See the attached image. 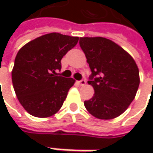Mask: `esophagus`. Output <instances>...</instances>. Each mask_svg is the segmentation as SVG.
Here are the masks:
<instances>
[{"instance_id": "esophagus-1", "label": "esophagus", "mask_w": 153, "mask_h": 153, "mask_svg": "<svg viewBox=\"0 0 153 153\" xmlns=\"http://www.w3.org/2000/svg\"><path fill=\"white\" fill-rule=\"evenodd\" d=\"M78 82H79V85H81V86H84V85H86V83H87L86 79H81V80H79Z\"/></svg>"}]
</instances>
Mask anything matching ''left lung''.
<instances>
[{"label": "left lung", "mask_w": 153, "mask_h": 153, "mask_svg": "<svg viewBox=\"0 0 153 153\" xmlns=\"http://www.w3.org/2000/svg\"><path fill=\"white\" fill-rule=\"evenodd\" d=\"M79 46L92 73L88 83L95 90L93 97L84 102L86 109L100 120L120 116L134 100L140 83L134 58L103 37L79 38Z\"/></svg>", "instance_id": "8db88e82"}]
</instances>
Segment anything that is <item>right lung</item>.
Wrapping results in <instances>:
<instances>
[{
    "mask_svg": "<svg viewBox=\"0 0 153 153\" xmlns=\"http://www.w3.org/2000/svg\"><path fill=\"white\" fill-rule=\"evenodd\" d=\"M79 37L51 33L23 46L16 54L12 83L19 103L31 115L47 118L62 107L75 80L57 76L61 59Z\"/></svg>",
    "mask_w": 153,
    "mask_h": 153,
    "instance_id": "add662e5",
    "label": "right lung"
}]
</instances>
